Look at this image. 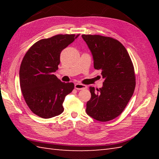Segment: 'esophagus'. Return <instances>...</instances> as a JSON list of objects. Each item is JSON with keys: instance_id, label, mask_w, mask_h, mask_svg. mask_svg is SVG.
Here are the masks:
<instances>
[{"instance_id": "esophagus-1", "label": "esophagus", "mask_w": 159, "mask_h": 159, "mask_svg": "<svg viewBox=\"0 0 159 159\" xmlns=\"http://www.w3.org/2000/svg\"><path fill=\"white\" fill-rule=\"evenodd\" d=\"M74 87L75 89L78 90H81V89H85L87 88V86L85 85H83V84H80V83H76L74 85Z\"/></svg>"}]
</instances>
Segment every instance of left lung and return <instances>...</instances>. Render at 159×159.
Segmentation results:
<instances>
[{"label":"left lung","mask_w":159,"mask_h":159,"mask_svg":"<svg viewBox=\"0 0 159 159\" xmlns=\"http://www.w3.org/2000/svg\"><path fill=\"white\" fill-rule=\"evenodd\" d=\"M92 52L93 67L102 70L103 86L95 91L89 87L91 98L86 112L100 121L119 116L135 88L134 66L126 49L117 39L99 35H82Z\"/></svg>","instance_id":"1"}]
</instances>
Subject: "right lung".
Returning <instances> with one entry per match:
<instances>
[{"label":"right lung","mask_w":159,"mask_h":159,"mask_svg":"<svg viewBox=\"0 0 159 159\" xmlns=\"http://www.w3.org/2000/svg\"><path fill=\"white\" fill-rule=\"evenodd\" d=\"M79 35H57L35 43L25 54L20 68V85L29 109L48 119L64 110L66 96L74 88L73 83H63L54 72L58 70L60 54Z\"/></svg>","instance_id":"right-lung-1"}]
</instances>
